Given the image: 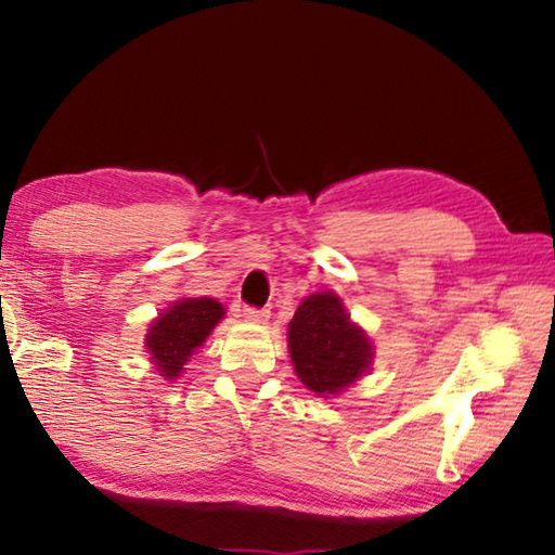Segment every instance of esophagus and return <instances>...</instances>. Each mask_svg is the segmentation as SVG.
<instances>
[{
    "label": "esophagus",
    "instance_id": "obj_1",
    "mask_svg": "<svg viewBox=\"0 0 555 555\" xmlns=\"http://www.w3.org/2000/svg\"><path fill=\"white\" fill-rule=\"evenodd\" d=\"M242 315L247 318V321H251V323H267V321H269V311H267V308L244 306V308H242Z\"/></svg>",
    "mask_w": 555,
    "mask_h": 555
}]
</instances>
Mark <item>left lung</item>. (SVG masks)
I'll return each instance as SVG.
<instances>
[{
  "instance_id": "8db88e82",
  "label": "left lung",
  "mask_w": 555,
  "mask_h": 555,
  "mask_svg": "<svg viewBox=\"0 0 555 555\" xmlns=\"http://www.w3.org/2000/svg\"><path fill=\"white\" fill-rule=\"evenodd\" d=\"M288 352L298 379L318 397L340 393L370 370L374 347L333 291L308 296L288 323Z\"/></svg>"
}]
</instances>
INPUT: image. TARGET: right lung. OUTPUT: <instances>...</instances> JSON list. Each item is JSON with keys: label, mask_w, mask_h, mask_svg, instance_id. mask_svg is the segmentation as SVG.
I'll use <instances>...</instances> for the list:
<instances>
[{"label": "right lung", "mask_w": 555, "mask_h": 555, "mask_svg": "<svg viewBox=\"0 0 555 555\" xmlns=\"http://www.w3.org/2000/svg\"><path fill=\"white\" fill-rule=\"evenodd\" d=\"M224 308L215 298H181L152 323L146 350L164 379L181 377L183 364L220 323Z\"/></svg>", "instance_id": "1"}]
</instances>
